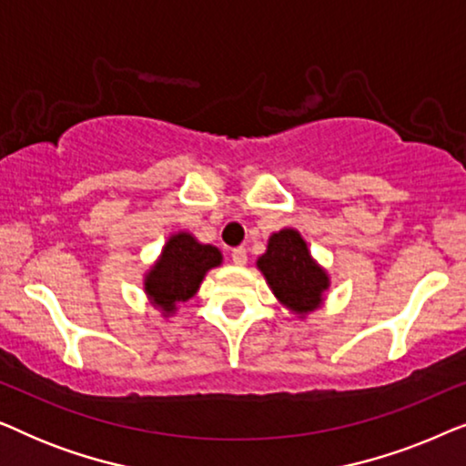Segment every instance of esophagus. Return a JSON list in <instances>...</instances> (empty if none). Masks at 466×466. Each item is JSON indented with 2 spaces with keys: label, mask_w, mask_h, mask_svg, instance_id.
I'll use <instances>...</instances> for the list:
<instances>
[{
  "label": "esophagus",
  "mask_w": 466,
  "mask_h": 466,
  "mask_svg": "<svg viewBox=\"0 0 466 466\" xmlns=\"http://www.w3.org/2000/svg\"><path fill=\"white\" fill-rule=\"evenodd\" d=\"M231 258L235 265H246L248 263V254H246V248H235V250L231 252Z\"/></svg>",
  "instance_id": "esophagus-1"
}]
</instances>
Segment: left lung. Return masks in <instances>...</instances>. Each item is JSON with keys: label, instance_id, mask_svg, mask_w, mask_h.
<instances>
[{"label": "left lung", "instance_id": "left-lung-1", "mask_svg": "<svg viewBox=\"0 0 466 466\" xmlns=\"http://www.w3.org/2000/svg\"><path fill=\"white\" fill-rule=\"evenodd\" d=\"M257 269L278 303L301 320L324 305L329 271L311 257L308 241L297 228L284 227L269 235L265 254L257 258Z\"/></svg>", "mask_w": 466, "mask_h": 466}]
</instances>
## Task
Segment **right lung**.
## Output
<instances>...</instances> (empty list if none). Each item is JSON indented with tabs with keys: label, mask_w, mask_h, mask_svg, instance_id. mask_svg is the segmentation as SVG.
<instances>
[{
	"label": "right lung",
	"mask_w": 466,
	"mask_h": 466,
	"mask_svg": "<svg viewBox=\"0 0 466 466\" xmlns=\"http://www.w3.org/2000/svg\"><path fill=\"white\" fill-rule=\"evenodd\" d=\"M222 265V252L212 244H201L193 233L176 231L165 241L161 254L144 273V292L152 308L171 318L197 295L208 271Z\"/></svg>",
	"instance_id": "1"
}]
</instances>
